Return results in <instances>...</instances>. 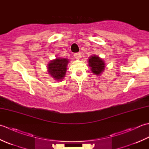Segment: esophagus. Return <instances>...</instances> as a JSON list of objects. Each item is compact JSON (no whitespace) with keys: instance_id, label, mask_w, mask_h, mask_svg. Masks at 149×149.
<instances>
[{"instance_id":"34e87169","label":"esophagus","mask_w":149,"mask_h":149,"mask_svg":"<svg viewBox=\"0 0 149 149\" xmlns=\"http://www.w3.org/2000/svg\"><path fill=\"white\" fill-rule=\"evenodd\" d=\"M74 57H75V59H79L81 58V54L79 53V52L75 53V54H74Z\"/></svg>"}]
</instances>
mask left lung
<instances>
[{
    "mask_svg": "<svg viewBox=\"0 0 149 149\" xmlns=\"http://www.w3.org/2000/svg\"><path fill=\"white\" fill-rule=\"evenodd\" d=\"M88 65L93 74L100 75L105 69V63L100 57L96 55L91 56L88 59Z\"/></svg>",
    "mask_w": 149,
    "mask_h": 149,
    "instance_id": "obj_1",
    "label": "left lung"
}]
</instances>
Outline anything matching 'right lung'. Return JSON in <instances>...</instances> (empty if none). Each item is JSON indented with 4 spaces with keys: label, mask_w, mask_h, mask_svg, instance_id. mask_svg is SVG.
<instances>
[{
    "label": "right lung",
    "mask_w": 149,
    "mask_h": 149,
    "mask_svg": "<svg viewBox=\"0 0 149 149\" xmlns=\"http://www.w3.org/2000/svg\"><path fill=\"white\" fill-rule=\"evenodd\" d=\"M68 62L69 60L66 58H58L51 60L47 65V71L55 80H63L65 76Z\"/></svg>",
    "instance_id": "obj_1"
}]
</instances>
